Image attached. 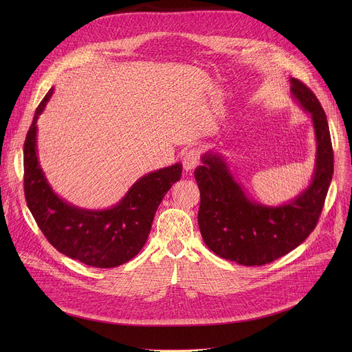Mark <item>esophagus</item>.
Instances as JSON below:
<instances>
[{
	"label": "esophagus",
	"mask_w": 352,
	"mask_h": 352,
	"mask_svg": "<svg viewBox=\"0 0 352 352\" xmlns=\"http://www.w3.org/2000/svg\"><path fill=\"white\" fill-rule=\"evenodd\" d=\"M199 163V152L196 148L186 150V152L182 155V166L185 171H192Z\"/></svg>",
	"instance_id": "obj_1"
}]
</instances>
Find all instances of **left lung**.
<instances>
[{
	"label": "left lung",
	"instance_id": "obj_1",
	"mask_svg": "<svg viewBox=\"0 0 352 352\" xmlns=\"http://www.w3.org/2000/svg\"><path fill=\"white\" fill-rule=\"evenodd\" d=\"M291 94L312 120L316 136L315 170L308 188L280 206L250 199L214 152L195 170L200 190L199 230L209 249L243 266L270 263L302 243L315 230L333 177V147L324 110L314 91L291 78Z\"/></svg>",
	"mask_w": 352,
	"mask_h": 352
}]
</instances>
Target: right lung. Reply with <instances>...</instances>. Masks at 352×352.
Wrapping results in <instances>:
<instances>
[{
    "instance_id": "1",
    "label": "right lung",
    "mask_w": 352,
    "mask_h": 352,
    "mask_svg": "<svg viewBox=\"0 0 352 352\" xmlns=\"http://www.w3.org/2000/svg\"><path fill=\"white\" fill-rule=\"evenodd\" d=\"M54 87L36 109L23 146V184L28 208L38 228L57 250L87 266L117 267L139 254L156 210L168 189L181 179L182 164L140 177L117 205L103 210L74 206L50 186L37 156V120Z\"/></svg>"
}]
</instances>
